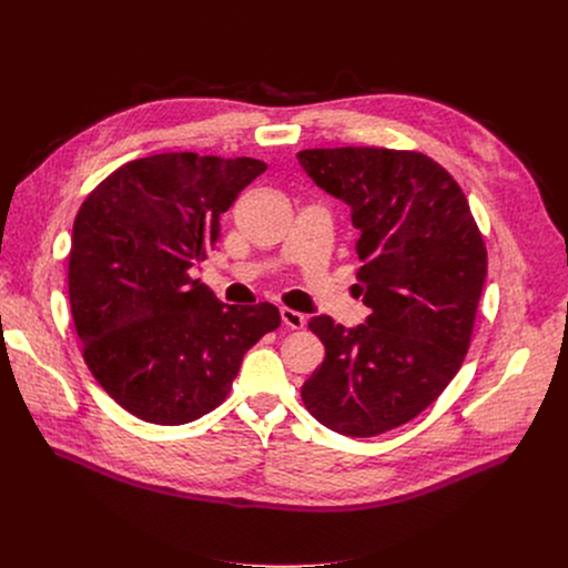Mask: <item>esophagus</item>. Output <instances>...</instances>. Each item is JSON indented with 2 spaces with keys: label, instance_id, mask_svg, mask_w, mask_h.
<instances>
[{
  "label": "esophagus",
  "instance_id": "1",
  "mask_svg": "<svg viewBox=\"0 0 568 568\" xmlns=\"http://www.w3.org/2000/svg\"><path fill=\"white\" fill-rule=\"evenodd\" d=\"M281 318H283V323L287 328H292V331H301V328H305V314H301V312H296V310H290V307H281Z\"/></svg>",
  "mask_w": 568,
  "mask_h": 568
}]
</instances>
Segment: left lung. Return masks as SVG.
Returning a JSON list of instances; mask_svg holds the SVG:
<instances>
[{"mask_svg":"<svg viewBox=\"0 0 568 568\" xmlns=\"http://www.w3.org/2000/svg\"><path fill=\"white\" fill-rule=\"evenodd\" d=\"M318 189L351 206L366 323L312 316L326 359L305 379L307 412L368 438L414 420L458 373L471 342L488 252L467 197L414 150L314 148L296 154Z\"/></svg>","mask_w":568,"mask_h":568,"instance_id":"obj_1","label":"left lung"}]
</instances>
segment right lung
<instances>
[{"label": "right lung", "mask_w": 568, "mask_h": 568, "mask_svg": "<svg viewBox=\"0 0 568 568\" xmlns=\"http://www.w3.org/2000/svg\"><path fill=\"white\" fill-rule=\"evenodd\" d=\"M267 171L252 156L164 152L105 178L73 220L69 305L97 382L132 416L186 425L224 402L278 307L224 305L191 270L220 215Z\"/></svg>", "instance_id": "obj_1"}]
</instances>
